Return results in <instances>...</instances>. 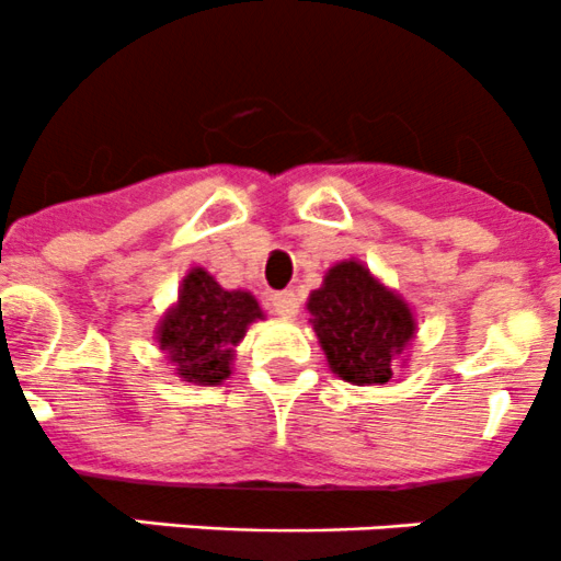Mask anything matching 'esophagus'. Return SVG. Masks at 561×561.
<instances>
[{
  "mask_svg": "<svg viewBox=\"0 0 561 561\" xmlns=\"http://www.w3.org/2000/svg\"><path fill=\"white\" fill-rule=\"evenodd\" d=\"M270 308H273V313L283 316V319H291V316H297V310H299L297 294L294 291L270 294Z\"/></svg>",
  "mask_w": 561,
  "mask_h": 561,
  "instance_id": "obj_1",
  "label": "esophagus"
}]
</instances>
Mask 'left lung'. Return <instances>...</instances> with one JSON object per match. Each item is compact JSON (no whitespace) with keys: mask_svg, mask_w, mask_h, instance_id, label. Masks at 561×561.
<instances>
[{"mask_svg":"<svg viewBox=\"0 0 561 561\" xmlns=\"http://www.w3.org/2000/svg\"><path fill=\"white\" fill-rule=\"evenodd\" d=\"M327 363L352 385H385L392 363L414 337V319L398 294L359 262H341L308 299Z\"/></svg>","mask_w":561,"mask_h":561,"instance_id":"obj_1","label":"left lung"}]
</instances>
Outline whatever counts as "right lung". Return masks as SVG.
I'll return each mask as SVG.
<instances>
[{"mask_svg":"<svg viewBox=\"0 0 561 561\" xmlns=\"http://www.w3.org/2000/svg\"><path fill=\"white\" fill-rule=\"evenodd\" d=\"M262 308L248 291H226L204 270L182 280L180 302L160 321L158 343L176 374L193 385H218L231 374L234 346Z\"/></svg>","mask_w":561,"mask_h":561,"instance_id":"right-lung-1","label":"right lung"}]
</instances>
